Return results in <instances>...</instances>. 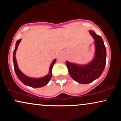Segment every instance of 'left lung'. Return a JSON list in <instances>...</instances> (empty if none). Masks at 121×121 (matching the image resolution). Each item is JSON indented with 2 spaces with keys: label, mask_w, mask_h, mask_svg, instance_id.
<instances>
[{
  "label": "left lung",
  "mask_w": 121,
  "mask_h": 121,
  "mask_svg": "<svg viewBox=\"0 0 121 121\" xmlns=\"http://www.w3.org/2000/svg\"><path fill=\"white\" fill-rule=\"evenodd\" d=\"M94 40L95 52L93 59L84 65L72 63L67 61L66 66L69 73L74 81L82 84H87L96 80L102 74L106 65V49L102 37L93 30H89Z\"/></svg>",
  "instance_id": "left-lung-1"
}]
</instances>
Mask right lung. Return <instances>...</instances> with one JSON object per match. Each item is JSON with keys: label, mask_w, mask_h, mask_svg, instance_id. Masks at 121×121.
<instances>
[{"label": "right lung", "mask_w": 121, "mask_h": 121, "mask_svg": "<svg viewBox=\"0 0 121 121\" xmlns=\"http://www.w3.org/2000/svg\"><path fill=\"white\" fill-rule=\"evenodd\" d=\"M22 39H19L17 40L16 43V47L14 49L13 53V67H14V70L16 75H17L18 78L20 80L22 83H23L26 85L28 86L32 87H41L45 86L48 84L49 81L52 77V70L53 65L56 62V59L53 60V61L50 65L49 72L46 76L44 77H40V78H32V77H28V76L25 75L21 70L19 69L18 67L17 61L16 59V52L17 50L18 46L20 44Z\"/></svg>", "instance_id": "right-lung-1"}]
</instances>
